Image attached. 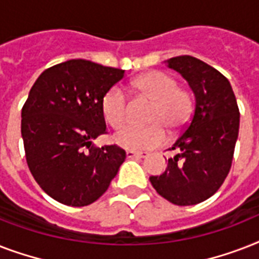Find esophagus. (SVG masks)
<instances>
[{"mask_svg": "<svg viewBox=\"0 0 259 259\" xmlns=\"http://www.w3.org/2000/svg\"><path fill=\"white\" fill-rule=\"evenodd\" d=\"M149 156L148 152H136V150H126V157L127 158H145Z\"/></svg>", "mask_w": 259, "mask_h": 259, "instance_id": "1", "label": "esophagus"}]
</instances>
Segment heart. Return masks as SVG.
I'll return each mask as SVG.
<instances>
[{"label": "heart", "mask_w": 259, "mask_h": 259, "mask_svg": "<svg viewBox=\"0 0 259 259\" xmlns=\"http://www.w3.org/2000/svg\"><path fill=\"white\" fill-rule=\"evenodd\" d=\"M138 97L152 101L146 122L148 126H133L115 136L118 145L130 150L154 149L166 141L168 130L176 136L188 123L193 101L188 90L179 86L176 78L162 71H150L132 82ZM102 114L113 129H121L129 121L127 98L121 87L113 86L101 102Z\"/></svg>", "instance_id": "heart-1"}]
</instances>
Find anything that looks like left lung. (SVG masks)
Instances as JSON below:
<instances>
[{
    "instance_id": "left-lung-1",
    "label": "left lung",
    "mask_w": 259,
    "mask_h": 259,
    "mask_svg": "<svg viewBox=\"0 0 259 259\" xmlns=\"http://www.w3.org/2000/svg\"><path fill=\"white\" fill-rule=\"evenodd\" d=\"M168 66L180 72L195 94L191 122L169 150L165 172L150 176L160 196L176 205H193L221 188L233 164L239 109L229 79L193 56H177Z\"/></svg>"
}]
</instances>
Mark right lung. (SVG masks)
<instances>
[{
  "label": "right lung",
  "instance_id": "obj_1",
  "mask_svg": "<svg viewBox=\"0 0 259 259\" xmlns=\"http://www.w3.org/2000/svg\"><path fill=\"white\" fill-rule=\"evenodd\" d=\"M125 71L72 59L47 68L21 111L26 164L37 184L59 203L84 207L98 200L125 161L118 145L98 148L106 134L101 102Z\"/></svg>",
  "mask_w": 259,
  "mask_h": 259
}]
</instances>
